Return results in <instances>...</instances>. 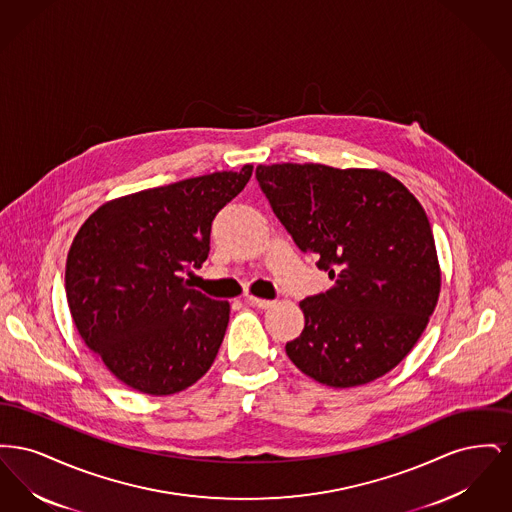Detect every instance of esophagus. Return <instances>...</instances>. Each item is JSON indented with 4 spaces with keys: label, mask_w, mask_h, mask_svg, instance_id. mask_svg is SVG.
Here are the masks:
<instances>
[{
    "label": "esophagus",
    "mask_w": 512,
    "mask_h": 512,
    "mask_svg": "<svg viewBox=\"0 0 512 512\" xmlns=\"http://www.w3.org/2000/svg\"><path fill=\"white\" fill-rule=\"evenodd\" d=\"M245 303H249V305H253V307H259V309H268V307L274 305V301L261 299V297H255V295H247V297H245Z\"/></svg>",
    "instance_id": "esophagus-1"
}]
</instances>
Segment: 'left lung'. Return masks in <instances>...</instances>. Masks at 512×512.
Wrapping results in <instances>:
<instances>
[{
	"mask_svg": "<svg viewBox=\"0 0 512 512\" xmlns=\"http://www.w3.org/2000/svg\"><path fill=\"white\" fill-rule=\"evenodd\" d=\"M274 215L334 286L299 303L305 328L286 343L293 365L332 388L363 386L399 365L438 303L432 226L397 178L315 163L259 165Z\"/></svg>",
	"mask_w": 512,
	"mask_h": 512,
	"instance_id": "left-lung-1",
	"label": "left lung"
}]
</instances>
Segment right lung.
Listing matches in <instances>:
<instances>
[{
    "instance_id": "obj_1",
    "label": "right lung",
    "mask_w": 512,
    "mask_h": 512,
    "mask_svg": "<svg viewBox=\"0 0 512 512\" xmlns=\"http://www.w3.org/2000/svg\"><path fill=\"white\" fill-rule=\"evenodd\" d=\"M251 172L244 165L124 195L74 236L65 290L76 330L128 388L171 395L213 365L230 305L182 274L205 263L213 219Z\"/></svg>"
}]
</instances>
